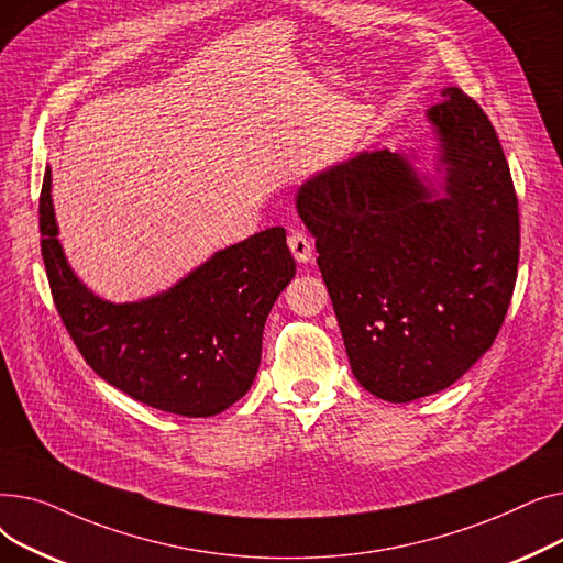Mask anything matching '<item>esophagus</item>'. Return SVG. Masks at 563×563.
<instances>
[{
  "mask_svg": "<svg viewBox=\"0 0 563 563\" xmlns=\"http://www.w3.org/2000/svg\"><path fill=\"white\" fill-rule=\"evenodd\" d=\"M287 244L291 255L297 257V262H308L312 257V242L301 230H291L287 236Z\"/></svg>",
  "mask_w": 563,
  "mask_h": 563,
  "instance_id": "obj_1",
  "label": "esophagus"
}]
</instances>
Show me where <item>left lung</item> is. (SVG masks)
I'll list each match as a JSON object with an SVG mask.
<instances>
[{
	"instance_id": "1",
	"label": "left lung",
	"mask_w": 563,
	"mask_h": 563,
	"mask_svg": "<svg viewBox=\"0 0 563 563\" xmlns=\"http://www.w3.org/2000/svg\"><path fill=\"white\" fill-rule=\"evenodd\" d=\"M427 118L438 177L386 147L297 194L351 372L393 404L450 388L484 356L518 274V198L488 115L450 86Z\"/></svg>"
}]
</instances>
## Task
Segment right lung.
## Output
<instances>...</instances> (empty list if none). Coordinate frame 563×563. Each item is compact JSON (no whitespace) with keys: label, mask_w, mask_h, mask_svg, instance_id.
<instances>
[{"label":"right lung","mask_w":563,"mask_h":563,"mask_svg":"<svg viewBox=\"0 0 563 563\" xmlns=\"http://www.w3.org/2000/svg\"><path fill=\"white\" fill-rule=\"evenodd\" d=\"M38 214L54 306L84 361L109 386L185 418L217 416L249 393L262 358L264 321L297 274L285 228L217 251L151 299L111 303L70 269L58 242L49 166Z\"/></svg>","instance_id":"1"}]
</instances>
